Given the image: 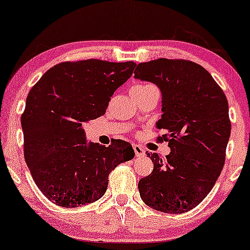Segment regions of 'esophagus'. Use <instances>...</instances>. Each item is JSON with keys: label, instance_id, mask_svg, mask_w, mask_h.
<instances>
[{"label": "esophagus", "instance_id": "34e87169", "mask_svg": "<svg viewBox=\"0 0 250 250\" xmlns=\"http://www.w3.org/2000/svg\"><path fill=\"white\" fill-rule=\"evenodd\" d=\"M133 148L135 150V155H136V157H141V156H145V155H146V150L141 147V146L134 145Z\"/></svg>", "mask_w": 250, "mask_h": 250}]
</instances>
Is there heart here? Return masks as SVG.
I'll use <instances>...</instances> for the list:
<instances>
[{"instance_id":"1","label":"heart","mask_w":250,"mask_h":250,"mask_svg":"<svg viewBox=\"0 0 250 250\" xmlns=\"http://www.w3.org/2000/svg\"><path fill=\"white\" fill-rule=\"evenodd\" d=\"M153 87V85L150 84H139V85H135V87L131 89V90H145V89H148Z\"/></svg>"}]
</instances>
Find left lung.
<instances>
[{
  "instance_id": "obj_1",
  "label": "left lung",
  "mask_w": 250,
  "mask_h": 250,
  "mask_svg": "<svg viewBox=\"0 0 250 250\" xmlns=\"http://www.w3.org/2000/svg\"><path fill=\"white\" fill-rule=\"evenodd\" d=\"M135 79L154 83L162 95V116L170 153L163 159L146 153L151 174L139 181L148 207L169 214L190 210L205 199L220 176L230 136L228 101L213 76L197 63L159 59L139 63Z\"/></svg>"
}]
</instances>
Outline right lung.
Wrapping results in <instances>:
<instances>
[{"mask_svg": "<svg viewBox=\"0 0 250 250\" xmlns=\"http://www.w3.org/2000/svg\"><path fill=\"white\" fill-rule=\"evenodd\" d=\"M135 67L131 61L63 62L30 89L21 117L24 160L37 187L55 205L75 208L101 199L110 171L134 159L129 142L116 140L105 147L87 141L83 125L105 114Z\"/></svg>", "mask_w": 250, "mask_h": 250, "instance_id": "obj_1", "label": "right lung"}]
</instances>
